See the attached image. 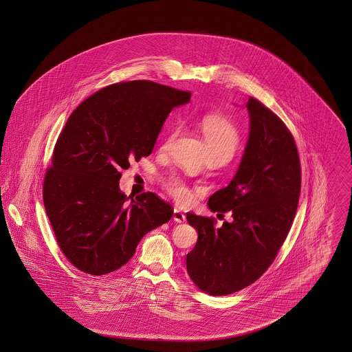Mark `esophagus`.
<instances>
[{"label":"esophagus","instance_id":"34e87169","mask_svg":"<svg viewBox=\"0 0 352 352\" xmlns=\"http://www.w3.org/2000/svg\"><path fill=\"white\" fill-rule=\"evenodd\" d=\"M173 219H174V221H177V223H184V220H186V215H184V212H182L181 210L174 208Z\"/></svg>","mask_w":352,"mask_h":352}]
</instances>
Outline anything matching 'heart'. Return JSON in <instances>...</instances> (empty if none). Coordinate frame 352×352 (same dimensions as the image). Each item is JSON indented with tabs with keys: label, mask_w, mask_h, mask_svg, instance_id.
Instances as JSON below:
<instances>
[{
	"label": "heart",
	"mask_w": 352,
	"mask_h": 352,
	"mask_svg": "<svg viewBox=\"0 0 352 352\" xmlns=\"http://www.w3.org/2000/svg\"><path fill=\"white\" fill-rule=\"evenodd\" d=\"M201 134L204 138L206 149L208 155H220L228 161L232 158L234 151L239 146L240 135L234 124L218 115H204L199 122ZM179 133V125L174 126L162 144V151L168 149L170 142ZM165 186L168 192L179 201L187 203L191 199V191L187 184L178 177H170L166 179Z\"/></svg>",
	"instance_id": "1"
}]
</instances>
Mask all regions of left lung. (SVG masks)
Listing matches in <instances>:
<instances>
[{
    "instance_id": "left-lung-1",
    "label": "left lung",
    "mask_w": 352,
    "mask_h": 352,
    "mask_svg": "<svg viewBox=\"0 0 352 352\" xmlns=\"http://www.w3.org/2000/svg\"><path fill=\"white\" fill-rule=\"evenodd\" d=\"M250 137L230 184L212 194L208 208L232 212L215 220L186 214L198 241L186 256L187 273L201 292L226 296L258 280L276 258L296 217L301 165L290 131L281 118L253 98L247 101Z\"/></svg>"
}]
</instances>
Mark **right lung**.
<instances>
[{
  "label": "right lung",
  "instance_id": "1",
  "mask_svg": "<svg viewBox=\"0 0 352 352\" xmlns=\"http://www.w3.org/2000/svg\"><path fill=\"white\" fill-rule=\"evenodd\" d=\"M190 98L133 80L102 88L71 113L45 177L43 203L74 267L92 276L118 270L145 234L171 219V206L153 192L126 203L118 181L129 162L151 155L168 113Z\"/></svg>",
  "mask_w": 352,
  "mask_h": 352
}]
</instances>
